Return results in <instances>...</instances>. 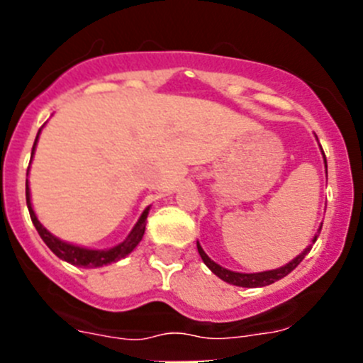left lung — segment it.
<instances>
[{"label": "left lung", "instance_id": "left-lung-1", "mask_svg": "<svg viewBox=\"0 0 363 363\" xmlns=\"http://www.w3.org/2000/svg\"><path fill=\"white\" fill-rule=\"evenodd\" d=\"M325 156V154H323ZM322 229V227H320ZM313 242H316V236H314ZM311 251L309 249H306V251L301 252L300 256H296V258L293 259V262H289L287 265H284V267L280 269H274V271H265V272H255V274H243V272H234V271H229V269H223L220 267L218 264H214L213 259L209 258V256L205 255L203 249L200 247V243H198V252H200L201 259H203V264L207 265V267L211 269V271L216 274L218 278H221L223 281H227V284H233V285H238V287H264V285H271L274 284V281L281 280L284 277H287L291 271H294V269L300 265V262L303 258H306L307 252Z\"/></svg>", "mask_w": 363, "mask_h": 363}]
</instances>
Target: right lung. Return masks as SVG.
I'll return each instance as SVG.
<instances>
[{
  "label": "right lung",
  "instance_id": "add662e5",
  "mask_svg": "<svg viewBox=\"0 0 363 363\" xmlns=\"http://www.w3.org/2000/svg\"><path fill=\"white\" fill-rule=\"evenodd\" d=\"M40 134V133H38ZM36 142H38V136H36ZM36 142H34V147H36ZM34 147H32V154H34ZM25 196H27V207H28V213H30V220L36 227L38 234L41 236L47 247H49L50 251L57 256V258L65 259L69 264L72 265H78V267H101V265H107L112 264V262H118V259L125 258V256L133 252L134 247L138 243L142 242L143 238V233H145V223H147V214H149V209L143 211L142 218L138 220V223L134 225V229L130 230V234L127 236L125 242H121L120 245L112 247V249H105V251H91V249H83V247H76V245H70V243L62 242V240L54 238L52 234L49 230L45 229L41 225L40 221H38L36 214L32 211V205H30V194H28V182L25 185Z\"/></svg>",
  "mask_w": 363,
  "mask_h": 363
}]
</instances>
